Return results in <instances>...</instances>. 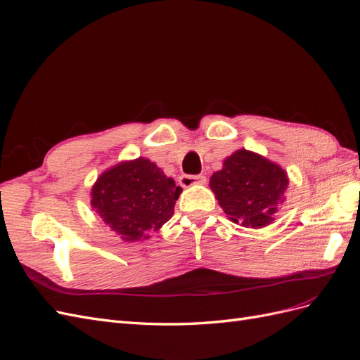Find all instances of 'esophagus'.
Listing matches in <instances>:
<instances>
[{"instance_id": "34e87169", "label": "esophagus", "mask_w": 360, "mask_h": 360, "mask_svg": "<svg viewBox=\"0 0 360 360\" xmlns=\"http://www.w3.org/2000/svg\"><path fill=\"white\" fill-rule=\"evenodd\" d=\"M179 181L181 188H191L193 184L206 183V176H202V174H200V176H186V174H184V176H180Z\"/></svg>"}]
</instances>
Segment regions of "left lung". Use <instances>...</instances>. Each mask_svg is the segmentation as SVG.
<instances>
[{
	"instance_id": "obj_1",
	"label": "left lung",
	"mask_w": 360,
	"mask_h": 360,
	"mask_svg": "<svg viewBox=\"0 0 360 360\" xmlns=\"http://www.w3.org/2000/svg\"><path fill=\"white\" fill-rule=\"evenodd\" d=\"M288 183L286 171L277 163L252 151L238 150L210 177V189L229 219L262 229L274 221L285 201Z\"/></svg>"
}]
</instances>
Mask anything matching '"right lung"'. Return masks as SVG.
Segmentation results:
<instances>
[{
    "label": "right lung",
    "mask_w": 360,
    "mask_h": 360,
    "mask_svg": "<svg viewBox=\"0 0 360 360\" xmlns=\"http://www.w3.org/2000/svg\"><path fill=\"white\" fill-rule=\"evenodd\" d=\"M181 193L151 160L139 158L104 171L91 192L92 209L125 242L148 239L174 215Z\"/></svg>",
    "instance_id": "right-lung-1"
}]
</instances>
